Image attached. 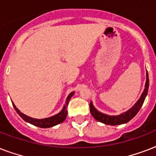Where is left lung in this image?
I'll use <instances>...</instances> for the list:
<instances>
[{
    "label": "left lung",
    "instance_id": "obj_1",
    "mask_svg": "<svg viewBox=\"0 0 156 156\" xmlns=\"http://www.w3.org/2000/svg\"><path fill=\"white\" fill-rule=\"evenodd\" d=\"M148 87H149V78H148V73L147 72V81H146L145 89L143 92L139 100L137 101L134 105L129 110L126 111V112L120 114L118 116H108L106 114H104L102 112H100L95 109V108L93 106L92 103L90 104V112L91 115L94 116L95 120H97L100 122L105 124V125H110V126H116V125H121V124L127 123L130 121L131 119L133 118L137 115L138 111L140 110L141 107L143 106L144 100L146 99V96L147 95Z\"/></svg>",
    "mask_w": 156,
    "mask_h": 156
}]
</instances>
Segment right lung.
<instances>
[{"instance_id": "add662e5", "label": "right lung", "mask_w": 156, "mask_h": 156, "mask_svg": "<svg viewBox=\"0 0 156 156\" xmlns=\"http://www.w3.org/2000/svg\"><path fill=\"white\" fill-rule=\"evenodd\" d=\"M73 93L74 92H71L70 94L68 95V97L66 99L65 106L63 107L62 110H61L59 113H57L56 115H55V116H51V117H48V118L44 119H35L27 116L25 114L22 113V112L16 108V106L14 105L13 103H12V104H13V108H14V109H15V111L18 112V115H19V116H20L25 121H27L28 123L31 124L33 126L40 127V128H50V127H52V126H56V125H58V124L63 122V121L66 120V116H67V110H66V108L68 106L69 101V100L71 99V97L73 96Z\"/></svg>"}]
</instances>
